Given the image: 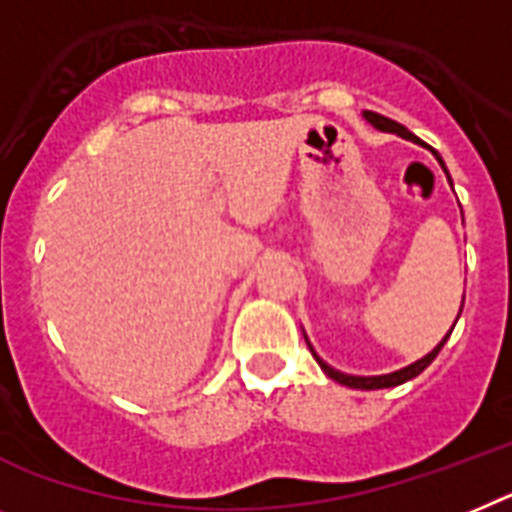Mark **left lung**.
<instances>
[{
  "label": "left lung",
  "instance_id": "obj_1",
  "mask_svg": "<svg viewBox=\"0 0 512 512\" xmlns=\"http://www.w3.org/2000/svg\"><path fill=\"white\" fill-rule=\"evenodd\" d=\"M364 119H367V122L372 124V127H377V130L395 132V135L406 137V140H411V143H422V140H419V137H416L414 132L406 130L403 124L393 122V119H388V117H382V114H377V111H364ZM427 148H429V145H427ZM429 150H432V148H429ZM432 153H435V158H437V161H440L442 169H445V161H442V158H440V153H437V150H432ZM445 174H448V169H445ZM448 179H450V176H448ZM450 333H453V328H450ZM450 333L445 338H442V341L437 343L435 349L429 351L427 356H422L419 362H414V364H409V367L398 369V372H390V375H377V377L343 375V372H338V369H333V367H330V364L322 362L320 356L315 354V349L309 346V341H307V346H309V351H312V356H315V359H317V364H320V367H322V372H325V375H328L330 380H336V382H341V385H349V388H356V390H380V388H395V385H401V382L411 380V377L422 375L424 369H427L429 364L435 362V356L440 354V349H442V346H445V341H448V338H450Z\"/></svg>",
  "mask_w": 512,
  "mask_h": 512
}]
</instances>
